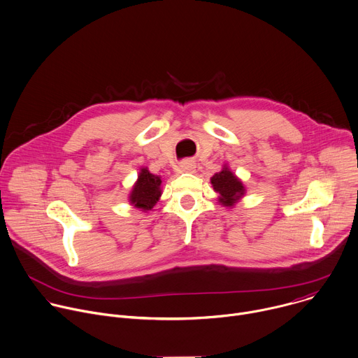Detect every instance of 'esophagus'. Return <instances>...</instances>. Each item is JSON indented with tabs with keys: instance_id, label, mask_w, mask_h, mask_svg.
Listing matches in <instances>:
<instances>
[{
	"instance_id": "34e87169",
	"label": "esophagus",
	"mask_w": 358,
	"mask_h": 358,
	"mask_svg": "<svg viewBox=\"0 0 358 358\" xmlns=\"http://www.w3.org/2000/svg\"><path fill=\"white\" fill-rule=\"evenodd\" d=\"M180 171L182 173H194L195 171V163L191 160H184L180 163Z\"/></svg>"
}]
</instances>
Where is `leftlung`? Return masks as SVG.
Wrapping results in <instances>:
<instances>
[{
	"label": "left lung",
	"mask_w": 358,
	"mask_h": 358,
	"mask_svg": "<svg viewBox=\"0 0 358 358\" xmlns=\"http://www.w3.org/2000/svg\"><path fill=\"white\" fill-rule=\"evenodd\" d=\"M213 189L219 194L217 201L223 206H233L245 195V185L226 166L210 178Z\"/></svg>",
	"instance_id": "1"
}]
</instances>
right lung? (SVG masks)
<instances>
[{
    "instance_id": "add662e5",
    "label": "right lung",
    "mask_w": 358,
    "mask_h": 358,
    "mask_svg": "<svg viewBox=\"0 0 358 358\" xmlns=\"http://www.w3.org/2000/svg\"><path fill=\"white\" fill-rule=\"evenodd\" d=\"M162 196V178L152 174L148 169H142L135 182L129 201L142 210H152Z\"/></svg>"
}]
</instances>
